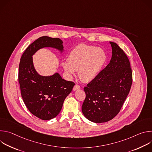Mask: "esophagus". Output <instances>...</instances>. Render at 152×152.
I'll list each match as a JSON object with an SVG mask.
<instances>
[{
  "label": "esophagus",
  "mask_w": 152,
  "mask_h": 152,
  "mask_svg": "<svg viewBox=\"0 0 152 152\" xmlns=\"http://www.w3.org/2000/svg\"><path fill=\"white\" fill-rule=\"evenodd\" d=\"M79 89H80V86H79L78 85H75L73 87V91H76V90H79Z\"/></svg>",
  "instance_id": "34e87169"
}]
</instances>
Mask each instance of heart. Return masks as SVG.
Returning <instances> with one entry per match:
<instances>
[{
    "instance_id": "1",
    "label": "heart",
    "mask_w": 152,
    "mask_h": 152,
    "mask_svg": "<svg viewBox=\"0 0 152 152\" xmlns=\"http://www.w3.org/2000/svg\"><path fill=\"white\" fill-rule=\"evenodd\" d=\"M68 61H63L62 66L66 73L72 76L76 70L80 80L89 82L99 74L106 61V54L100 48L85 44L76 46L69 54Z\"/></svg>"
}]
</instances>
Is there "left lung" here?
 Listing matches in <instances>:
<instances>
[{"label":"left lung","mask_w":152,"mask_h":152,"mask_svg":"<svg viewBox=\"0 0 152 152\" xmlns=\"http://www.w3.org/2000/svg\"><path fill=\"white\" fill-rule=\"evenodd\" d=\"M112 57L107 66L84 88L83 115L94 123H104L114 118L129 93L132 73L129 59L115 42L110 41Z\"/></svg>","instance_id":"left-lung-1"}]
</instances>
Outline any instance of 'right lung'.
I'll list each match as a JSON object with an SVG mask.
<instances>
[{"label":"right lung","mask_w":152,"mask_h":152,"mask_svg":"<svg viewBox=\"0 0 152 152\" xmlns=\"http://www.w3.org/2000/svg\"><path fill=\"white\" fill-rule=\"evenodd\" d=\"M62 41L58 38L41 37L24 52L18 70L21 97L28 110L43 120H51L60 113L64 100L72 92L74 82L62 79L58 73L41 76L35 70L32 56L41 49L51 48L62 53Z\"/></svg>","instance_id":"right-lung-1"}]
</instances>
